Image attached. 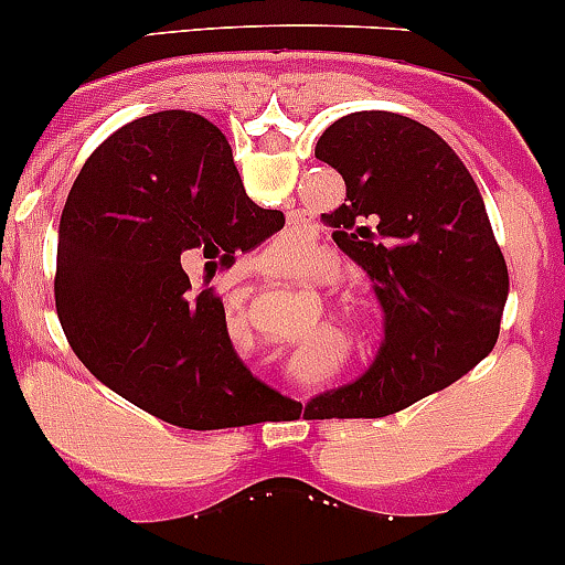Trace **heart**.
Returning a JSON list of instances; mask_svg holds the SVG:
<instances>
[{"label": "heart", "mask_w": 565, "mask_h": 565, "mask_svg": "<svg viewBox=\"0 0 565 565\" xmlns=\"http://www.w3.org/2000/svg\"><path fill=\"white\" fill-rule=\"evenodd\" d=\"M300 281H331L339 273V259L331 254V250H306L298 259V267H295ZM353 315H364V306L355 303Z\"/></svg>", "instance_id": "1"}]
</instances>
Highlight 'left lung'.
<instances>
[{"label":"left lung","mask_w":565,"mask_h":565,"mask_svg":"<svg viewBox=\"0 0 565 565\" xmlns=\"http://www.w3.org/2000/svg\"><path fill=\"white\" fill-rule=\"evenodd\" d=\"M315 157L348 190L322 221L383 309L370 370L315 403L326 419L394 414L491 353L508 298L505 256L472 173L419 120L350 113L322 131Z\"/></svg>","instance_id":"obj_1"}]
</instances>
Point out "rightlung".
<instances>
[{"label": "right lung", "mask_w": 565, "mask_h": 565, "mask_svg": "<svg viewBox=\"0 0 565 565\" xmlns=\"http://www.w3.org/2000/svg\"><path fill=\"white\" fill-rule=\"evenodd\" d=\"M284 215L245 195L226 135L166 109L104 140L82 166L57 239L54 303L76 359L162 422L254 425L265 392L234 350L223 300L195 289L265 243Z\"/></svg>", "instance_id": "obj_1"}]
</instances>
